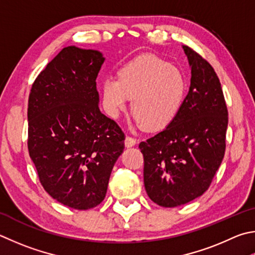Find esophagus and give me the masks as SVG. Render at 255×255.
I'll list each match as a JSON object with an SVG mask.
<instances>
[{"label":"esophagus","mask_w":255,"mask_h":255,"mask_svg":"<svg viewBox=\"0 0 255 255\" xmlns=\"http://www.w3.org/2000/svg\"><path fill=\"white\" fill-rule=\"evenodd\" d=\"M135 145H136V139H135V138H132L130 136H127L126 139H125V146H126L127 148H129V147H132V146H135Z\"/></svg>","instance_id":"1"}]
</instances>
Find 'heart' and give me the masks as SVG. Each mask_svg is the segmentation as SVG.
<instances>
[{
	"label": "heart",
	"instance_id": "heart-1",
	"mask_svg": "<svg viewBox=\"0 0 255 255\" xmlns=\"http://www.w3.org/2000/svg\"><path fill=\"white\" fill-rule=\"evenodd\" d=\"M187 87L186 77L178 68L155 55H142L125 63L119 69L118 79H105L103 97L106 109L114 118L132 98L131 112L137 126L159 130L178 115Z\"/></svg>",
	"mask_w": 255,
	"mask_h": 255
}]
</instances>
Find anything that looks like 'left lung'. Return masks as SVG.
<instances>
[{
	"label": "left lung",
	"mask_w": 255,
	"mask_h": 255,
	"mask_svg": "<svg viewBox=\"0 0 255 255\" xmlns=\"http://www.w3.org/2000/svg\"><path fill=\"white\" fill-rule=\"evenodd\" d=\"M183 49L192 78L182 108L164 130L139 143L146 192L163 207L203 195L225 154L229 114L219 77L197 52Z\"/></svg>",
	"instance_id": "8db88e82"
}]
</instances>
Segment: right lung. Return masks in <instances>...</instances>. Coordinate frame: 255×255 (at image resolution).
<instances>
[{"mask_svg":"<svg viewBox=\"0 0 255 255\" xmlns=\"http://www.w3.org/2000/svg\"><path fill=\"white\" fill-rule=\"evenodd\" d=\"M99 51L63 48L31 88L27 148L49 195L75 210L104 201L125 133L100 113L96 79Z\"/></svg>","mask_w":255,"mask_h":255,"instance_id":"add662e5","label":"right lung"}]
</instances>
